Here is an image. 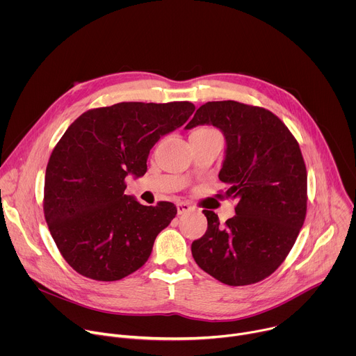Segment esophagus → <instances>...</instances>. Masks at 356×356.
Here are the masks:
<instances>
[{"label":"esophagus","mask_w":356,"mask_h":356,"mask_svg":"<svg viewBox=\"0 0 356 356\" xmlns=\"http://www.w3.org/2000/svg\"><path fill=\"white\" fill-rule=\"evenodd\" d=\"M176 207H177V214H179V216H180V214H184V213H187V211L191 210V206L188 204V202H186V201L177 202Z\"/></svg>","instance_id":"34e87169"}]
</instances>
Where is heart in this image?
<instances>
[{"mask_svg":"<svg viewBox=\"0 0 356 356\" xmlns=\"http://www.w3.org/2000/svg\"><path fill=\"white\" fill-rule=\"evenodd\" d=\"M194 132H204V134H211V132H217V131H214V129H210V128H200V129H197V131H194Z\"/></svg>","mask_w":356,"mask_h":356,"instance_id":"1","label":"heart"}]
</instances>
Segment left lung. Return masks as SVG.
I'll return each mask as SVG.
<instances>
[{
    "label": "left lung",
    "mask_w": 356,
    "mask_h": 356,
    "mask_svg": "<svg viewBox=\"0 0 356 356\" xmlns=\"http://www.w3.org/2000/svg\"><path fill=\"white\" fill-rule=\"evenodd\" d=\"M217 127L227 149L220 180L236 200L235 216L220 225L204 210L207 231L191 243L195 264L228 286H246L270 276L286 259L307 211V170L289 128L270 111L210 101L186 125Z\"/></svg>",
    "instance_id": "8db88e82"
}]
</instances>
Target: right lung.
<instances>
[{
	"mask_svg": "<svg viewBox=\"0 0 356 356\" xmlns=\"http://www.w3.org/2000/svg\"><path fill=\"white\" fill-rule=\"evenodd\" d=\"M188 101L118 103L81 114L50 155L43 211L65 261L80 275L114 282L145 265L173 202L142 206L125 177L146 173L150 149L194 113Z\"/></svg>",
	"mask_w": 356,
	"mask_h": 356,
	"instance_id": "add662e5",
	"label": "right lung"
}]
</instances>
